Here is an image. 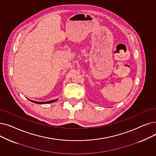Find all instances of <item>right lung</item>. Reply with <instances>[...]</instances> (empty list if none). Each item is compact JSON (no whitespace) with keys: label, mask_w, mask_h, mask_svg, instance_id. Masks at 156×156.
Segmentation results:
<instances>
[{"label":"right lung","mask_w":156,"mask_h":156,"mask_svg":"<svg viewBox=\"0 0 156 156\" xmlns=\"http://www.w3.org/2000/svg\"><path fill=\"white\" fill-rule=\"evenodd\" d=\"M30 100L31 102H34V103H35V104H50V103H52V102H54L55 101L58 100V99H54V100H52V101H46V102H37V101H32V100H30V99H28Z\"/></svg>","instance_id":"right-lung-1"}]
</instances>
